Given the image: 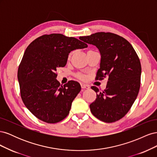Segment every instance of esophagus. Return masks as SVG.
<instances>
[{
  "mask_svg": "<svg viewBox=\"0 0 157 157\" xmlns=\"http://www.w3.org/2000/svg\"><path fill=\"white\" fill-rule=\"evenodd\" d=\"M81 88L82 89H88L90 88V86L87 84H81Z\"/></svg>",
  "mask_w": 157,
  "mask_h": 157,
  "instance_id": "obj_1",
  "label": "esophagus"
}]
</instances>
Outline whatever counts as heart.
Here are the masks:
<instances>
[{"mask_svg": "<svg viewBox=\"0 0 157 157\" xmlns=\"http://www.w3.org/2000/svg\"><path fill=\"white\" fill-rule=\"evenodd\" d=\"M88 51H91V50H88ZM72 54H73V52H71V53L69 54V58H71V56H72ZM77 77L78 78H80V79H85V78H86V77H85V75H84L83 74H82V73H77Z\"/></svg>", "mask_w": 157, "mask_h": 157, "instance_id": "obj_1", "label": "heart"}]
</instances>
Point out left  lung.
<instances>
[{
	"mask_svg": "<svg viewBox=\"0 0 157 157\" xmlns=\"http://www.w3.org/2000/svg\"><path fill=\"white\" fill-rule=\"evenodd\" d=\"M79 39L96 46L100 52V68L96 79L108 78L103 91L91 87L98 94L90 105V111L105 122L121 119L129 111L140 91L141 67L138 56L129 42L112 33L98 32Z\"/></svg>",
	"mask_w": 157,
	"mask_h": 157,
	"instance_id": "8db88e82",
	"label": "left lung"
}]
</instances>
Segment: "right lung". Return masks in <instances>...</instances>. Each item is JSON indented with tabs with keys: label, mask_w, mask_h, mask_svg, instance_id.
<instances>
[{
	"label": "right lung",
	"mask_w": 157,
	"mask_h": 157,
	"mask_svg": "<svg viewBox=\"0 0 157 157\" xmlns=\"http://www.w3.org/2000/svg\"><path fill=\"white\" fill-rule=\"evenodd\" d=\"M87 46L82 40L56 33L42 35L27 46L17 78L23 103L39 120L54 124L69 115L81 87L74 80L61 85L56 70L66 65L71 51Z\"/></svg>",
	"instance_id": "obj_1"
}]
</instances>
